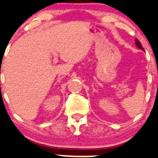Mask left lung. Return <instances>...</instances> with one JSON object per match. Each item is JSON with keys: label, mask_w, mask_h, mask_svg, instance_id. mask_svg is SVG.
Segmentation results:
<instances>
[{"label": "left lung", "mask_w": 158, "mask_h": 158, "mask_svg": "<svg viewBox=\"0 0 158 158\" xmlns=\"http://www.w3.org/2000/svg\"><path fill=\"white\" fill-rule=\"evenodd\" d=\"M135 45H136V47H137V48H139V49H141V50H142V51H144V49H143V48L142 45H141L140 42H139V41L138 40H137V39H135Z\"/></svg>", "instance_id": "left-lung-1"}]
</instances>
